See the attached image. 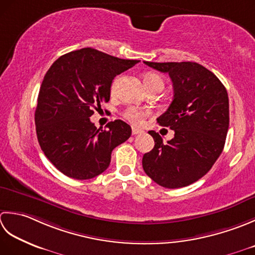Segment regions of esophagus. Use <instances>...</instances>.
<instances>
[{"instance_id":"obj_1","label":"esophagus","mask_w":255,"mask_h":255,"mask_svg":"<svg viewBox=\"0 0 255 255\" xmlns=\"http://www.w3.org/2000/svg\"><path fill=\"white\" fill-rule=\"evenodd\" d=\"M144 131L141 128H132V134L133 135H137V134H142Z\"/></svg>"}]
</instances>
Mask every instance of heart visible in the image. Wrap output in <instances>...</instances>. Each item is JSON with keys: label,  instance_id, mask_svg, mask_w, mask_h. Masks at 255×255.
<instances>
[{"label": "heart", "instance_id": "1", "mask_svg": "<svg viewBox=\"0 0 255 255\" xmlns=\"http://www.w3.org/2000/svg\"><path fill=\"white\" fill-rule=\"evenodd\" d=\"M117 81H118V79L113 81L112 87H111L112 91L116 89ZM149 82H163V80H162V78H160L156 74H148V75L145 76V78H144V85L149 84ZM123 116L128 121L138 126V124H142L144 122L145 118H146V116H147V112L138 110V109H135V108H128V110L123 113Z\"/></svg>", "mask_w": 255, "mask_h": 255}]
</instances>
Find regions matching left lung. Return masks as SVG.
Returning <instances> with one entry per match:
<instances>
[{
	"label": "left lung",
	"mask_w": 255,
	"mask_h": 255,
	"mask_svg": "<svg viewBox=\"0 0 255 255\" xmlns=\"http://www.w3.org/2000/svg\"><path fill=\"white\" fill-rule=\"evenodd\" d=\"M168 74L174 87L170 106L157 119L174 129L167 143L155 131L154 148L144 154L143 169L165 188L188 186L205 176L223 150L229 128V98L215 74L197 62H150Z\"/></svg>",
	"instance_id": "1"
}]
</instances>
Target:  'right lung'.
Returning a JSON list of instances; mask_svg holds the SVG:
<instances>
[{"label":"right lung","mask_w":255,"mask_h":255,"mask_svg":"<svg viewBox=\"0 0 255 255\" xmlns=\"http://www.w3.org/2000/svg\"><path fill=\"white\" fill-rule=\"evenodd\" d=\"M138 60L121 59L93 48L60 56L41 82L35 111L38 143L50 163L74 179H90L110 165L111 153L131 136L121 120L97 128L93 110L110 100L112 80Z\"/></svg>","instance_id":"add662e5"}]
</instances>
